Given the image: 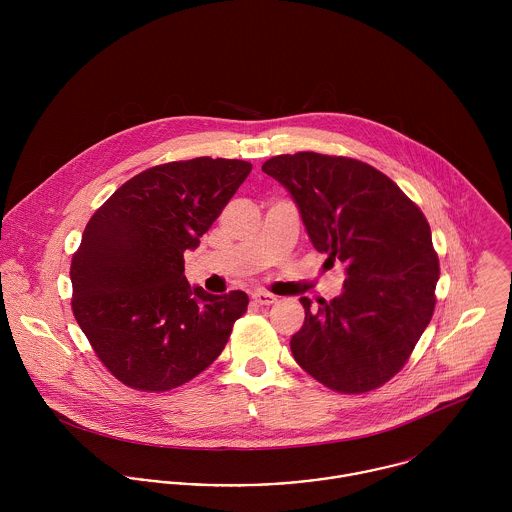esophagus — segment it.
Returning a JSON list of instances; mask_svg holds the SVG:
<instances>
[{"mask_svg":"<svg viewBox=\"0 0 512 512\" xmlns=\"http://www.w3.org/2000/svg\"><path fill=\"white\" fill-rule=\"evenodd\" d=\"M252 299H254L258 305H272V303H276L278 297L272 295V293L256 290V292L252 293Z\"/></svg>","mask_w":512,"mask_h":512,"instance_id":"1","label":"esophagus"}]
</instances>
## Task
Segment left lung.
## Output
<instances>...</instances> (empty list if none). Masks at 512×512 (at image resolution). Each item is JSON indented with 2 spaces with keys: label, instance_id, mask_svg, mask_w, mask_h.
Instances as JSON below:
<instances>
[{
  "label": "left lung",
  "instance_id": "obj_1",
  "mask_svg": "<svg viewBox=\"0 0 512 512\" xmlns=\"http://www.w3.org/2000/svg\"><path fill=\"white\" fill-rule=\"evenodd\" d=\"M292 195L315 250L345 266L343 292L301 297L305 321L293 359L321 384L347 394L390 380L428 327L439 280L424 213L384 173L351 157L313 151L262 165Z\"/></svg>",
  "mask_w": 512,
  "mask_h": 512
}]
</instances>
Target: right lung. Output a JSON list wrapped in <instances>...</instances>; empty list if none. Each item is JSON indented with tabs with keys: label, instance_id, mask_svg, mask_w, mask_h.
I'll return each mask as SVG.
<instances>
[{
	"label": "right lung",
	"instance_id": "add662e5",
	"mask_svg": "<svg viewBox=\"0 0 512 512\" xmlns=\"http://www.w3.org/2000/svg\"><path fill=\"white\" fill-rule=\"evenodd\" d=\"M250 169L222 157L157 165L88 220L71 264L74 317L120 382L171 390L222 353L248 295L189 286L183 254L201 244Z\"/></svg>",
	"mask_w": 512,
	"mask_h": 512
}]
</instances>
